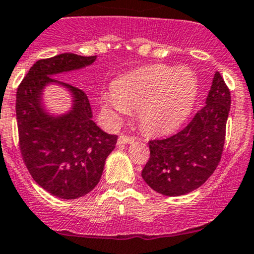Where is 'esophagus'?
I'll return each instance as SVG.
<instances>
[{
    "instance_id": "obj_1",
    "label": "esophagus",
    "mask_w": 254,
    "mask_h": 254,
    "mask_svg": "<svg viewBox=\"0 0 254 254\" xmlns=\"http://www.w3.org/2000/svg\"><path fill=\"white\" fill-rule=\"evenodd\" d=\"M119 144H130V143L134 142V138L130 137V135H126V134H121L119 137Z\"/></svg>"
}]
</instances>
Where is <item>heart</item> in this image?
I'll list each match as a JSON object with an SVG mask.
<instances>
[{"label": "heart", "mask_w": 254, "mask_h": 254, "mask_svg": "<svg viewBox=\"0 0 254 254\" xmlns=\"http://www.w3.org/2000/svg\"><path fill=\"white\" fill-rule=\"evenodd\" d=\"M197 94L199 80L189 67L149 65L116 80L114 91L102 96V106L112 121L138 110L140 126L165 134L187 121Z\"/></svg>", "instance_id": "b5f03b06"}]
</instances>
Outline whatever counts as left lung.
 I'll use <instances>...</instances> for the list:
<instances>
[{"label":"left lung","mask_w":254,"mask_h":254,"mask_svg":"<svg viewBox=\"0 0 254 254\" xmlns=\"http://www.w3.org/2000/svg\"><path fill=\"white\" fill-rule=\"evenodd\" d=\"M230 107V90L216 71L206 105L190 124L177 134L149 140L150 157L142 170L144 182L167 196H180L201 187L221 160Z\"/></svg>","instance_id":"8db88e82"}]
</instances>
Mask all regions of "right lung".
<instances>
[{
	"instance_id": "obj_1",
	"label": "right lung",
	"mask_w": 254,
	"mask_h": 254,
	"mask_svg": "<svg viewBox=\"0 0 254 254\" xmlns=\"http://www.w3.org/2000/svg\"><path fill=\"white\" fill-rule=\"evenodd\" d=\"M96 57L64 53L33 64L19 84L16 117L19 149L32 178L54 196L74 200L91 191L101 179L105 160L115 149L116 134L104 132L92 121L86 94L79 87L50 76L91 65ZM59 83L70 91L73 107L67 114L45 112L42 90Z\"/></svg>"
}]
</instances>
